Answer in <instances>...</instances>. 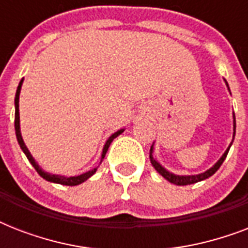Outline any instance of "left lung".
<instances>
[{"mask_svg": "<svg viewBox=\"0 0 248 248\" xmlns=\"http://www.w3.org/2000/svg\"><path fill=\"white\" fill-rule=\"evenodd\" d=\"M225 83H227V86H228L227 81H225ZM228 90H229V86H228ZM234 136H235V116H234V113H233V140H234ZM232 143H233V141H232ZM232 143H231V145H232ZM153 145H155V144H153ZM153 145L151 147V152H149L151 163L153 165V167L157 170V172L161 173V175L165 177L166 180H169L170 183H172V184H175V185L194 184V183H198V181H202V180H204V179H207V177L212 176V175H214V173H215L216 171L220 169V166L223 165L224 159L227 158L228 152H229V149H231V145H229L227 151L224 152V155L220 157L219 161H217L215 165L212 166L211 169H208L207 171H204V172L198 173V175H175V173L167 171V170H166L165 167H163V166L161 165L158 161H157V159L153 158Z\"/></svg>", "mask_w": 248, "mask_h": 248, "instance_id": "left-lung-1", "label": "left lung"}]
</instances>
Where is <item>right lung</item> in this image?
<instances>
[{
    "mask_svg": "<svg viewBox=\"0 0 248 248\" xmlns=\"http://www.w3.org/2000/svg\"><path fill=\"white\" fill-rule=\"evenodd\" d=\"M23 81L24 78H21V81L19 82V86H17V90H16V93H15V134H16V139H17V143L20 145L21 151L24 152V155H27V158L32 166L36 169V171L40 173L41 176L44 177L45 180L50 181V183H56V184H62V185H69V186H75V185H78L83 181H86L89 177H91L93 173L96 172L97 167L95 169L90 170L87 172L85 173H81L78 176H63V175H55V173H50V172H46L44 170L41 169V166H38V163L36 162V159L33 158L32 155H31V152L28 151V148L27 145L24 144V140L21 138V132H20V116H19V95H20V90H21V85H23ZM124 131V128H121L118 130L117 132H114L112 136H109V139L107 140V143H105L104 148H103V153H101V158H100V163L101 161L104 159L105 155H107V152H108V148L110 145V143L113 141V139H116L117 136L121 135L122 132Z\"/></svg>",
    "mask_w": 248,
    "mask_h": 248,
    "instance_id": "add662e5",
    "label": "right lung"
}]
</instances>
